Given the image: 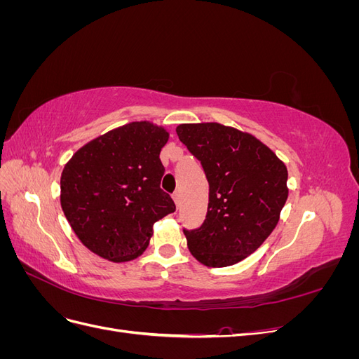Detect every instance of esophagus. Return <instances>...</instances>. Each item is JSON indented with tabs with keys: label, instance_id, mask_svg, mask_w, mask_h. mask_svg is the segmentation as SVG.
I'll list each match as a JSON object with an SVG mask.
<instances>
[{
	"label": "esophagus",
	"instance_id": "obj_1",
	"mask_svg": "<svg viewBox=\"0 0 359 359\" xmlns=\"http://www.w3.org/2000/svg\"><path fill=\"white\" fill-rule=\"evenodd\" d=\"M172 198H173V201H175L177 206L180 208V205H181V193H180V191H175V193L172 194Z\"/></svg>",
	"mask_w": 359,
	"mask_h": 359
}]
</instances>
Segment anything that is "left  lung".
Listing matches in <instances>:
<instances>
[{
    "label": "left lung",
    "instance_id": "1",
    "mask_svg": "<svg viewBox=\"0 0 359 359\" xmlns=\"http://www.w3.org/2000/svg\"><path fill=\"white\" fill-rule=\"evenodd\" d=\"M177 135L203 168L208 211L198 229H184L201 264L241 262L274 231L287 199V169L255 136L217 123L181 124Z\"/></svg>",
    "mask_w": 359,
    "mask_h": 359
}]
</instances>
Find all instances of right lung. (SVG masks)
I'll return each mask as SVG.
<instances>
[{"label": "right lung", "mask_w": 359, "mask_h": 359, "mask_svg": "<svg viewBox=\"0 0 359 359\" xmlns=\"http://www.w3.org/2000/svg\"><path fill=\"white\" fill-rule=\"evenodd\" d=\"M169 133L148 121L111 130L76 151L61 175V208L81 243L112 262L145 252L153 224L175 211L160 189Z\"/></svg>", "instance_id": "right-lung-1"}]
</instances>
